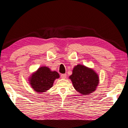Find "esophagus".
I'll return each instance as SVG.
<instances>
[{"mask_svg":"<svg viewBox=\"0 0 128 128\" xmlns=\"http://www.w3.org/2000/svg\"><path fill=\"white\" fill-rule=\"evenodd\" d=\"M66 77H67V75L66 74H62L61 75V77L62 78L64 79L66 78Z\"/></svg>","mask_w":128,"mask_h":128,"instance_id":"34e87169","label":"esophagus"}]
</instances>
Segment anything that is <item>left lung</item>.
I'll list each match as a JSON object with an SVG mask.
<instances>
[{"instance_id": "left-lung-1", "label": "left lung", "mask_w": 128, "mask_h": 128, "mask_svg": "<svg viewBox=\"0 0 128 128\" xmlns=\"http://www.w3.org/2000/svg\"><path fill=\"white\" fill-rule=\"evenodd\" d=\"M75 90L83 95H88L96 90L99 83V77L92 69L78 64L74 68L69 77Z\"/></svg>"}]
</instances>
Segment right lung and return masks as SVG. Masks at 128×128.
<instances>
[{
	"label": "right lung",
	"mask_w": 128,
	"mask_h": 128,
	"mask_svg": "<svg viewBox=\"0 0 128 128\" xmlns=\"http://www.w3.org/2000/svg\"><path fill=\"white\" fill-rule=\"evenodd\" d=\"M59 77L56 72L51 71L48 67H41L30 77L29 83L36 92H45L52 87L54 81Z\"/></svg>",
	"instance_id": "right-lung-1"
}]
</instances>
